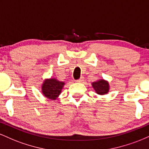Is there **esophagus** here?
<instances>
[{"label": "esophagus", "instance_id": "34e87169", "mask_svg": "<svg viewBox=\"0 0 149 149\" xmlns=\"http://www.w3.org/2000/svg\"><path fill=\"white\" fill-rule=\"evenodd\" d=\"M83 80H84V77H81L80 79H78V80H77V82H78V83H82Z\"/></svg>", "mask_w": 149, "mask_h": 149}]
</instances>
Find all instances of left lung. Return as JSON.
Segmentation results:
<instances>
[{
	"mask_svg": "<svg viewBox=\"0 0 149 149\" xmlns=\"http://www.w3.org/2000/svg\"><path fill=\"white\" fill-rule=\"evenodd\" d=\"M92 86L95 92L100 95H104L109 93L110 90V85L107 80L100 79L97 81L92 83Z\"/></svg>",
	"mask_w": 149,
	"mask_h": 149,
	"instance_id": "obj_1",
	"label": "left lung"
}]
</instances>
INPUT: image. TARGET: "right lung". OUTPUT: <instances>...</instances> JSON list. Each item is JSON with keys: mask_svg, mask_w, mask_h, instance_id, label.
<instances>
[{"mask_svg": "<svg viewBox=\"0 0 149 149\" xmlns=\"http://www.w3.org/2000/svg\"><path fill=\"white\" fill-rule=\"evenodd\" d=\"M65 85L64 82L59 81L56 78H47L44 80L41 85L42 95L51 100H56L61 93Z\"/></svg>", "mask_w": 149, "mask_h": 149, "instance_id": "obj_1", "label": "right lung"}]
</instances>
